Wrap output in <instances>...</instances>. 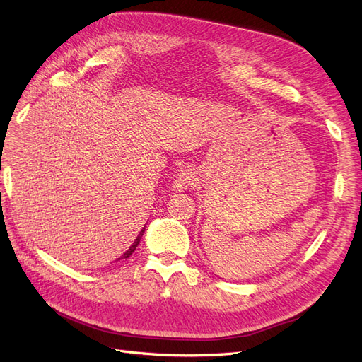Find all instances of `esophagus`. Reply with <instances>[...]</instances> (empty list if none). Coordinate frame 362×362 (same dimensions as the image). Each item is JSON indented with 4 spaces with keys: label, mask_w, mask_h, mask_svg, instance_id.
<instances>
[{
    "label": "esophagus",
    "mask_w": 362,
    "mask_h": 362,
    "mask_svg": "<svg viewBox=\"0 0 362 362\" xmlns=\"http://www.w3.org/2000/svg\"><path fill=\"white\" fill-rule=\"evenodd\" d=\"M194 181H196L194 170L190 168H184L177 173L175 181H173V189L177 192H184L189 189V187H192Z\"/></svg>",
    "instance_id": "1"
}]
</instances>
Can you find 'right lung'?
<instances>
[{
    "label": "right lung",
    "mask_w": 362,
    "mask_h": 362,
    "mask_svg": "<svg viewBox=\"0 0 362 362\" xmlns=\"http://www.w3.org/2000/svg\"><path fill=\"white\" fill-rule=\"evenodd\" d=\"M144 232H145V228H144V229L141 230V233L138 235V238H136V240H134V243L132 244V247L129 248V250H127L126 253H124V255H122V256H121L119 259H127V257H130V255H132V253H133V252L136 250V247H138V244L141 243V238H142V235H144Z\"/></svg>",
    "instance_id": "obj_1"
}]
</instances>
